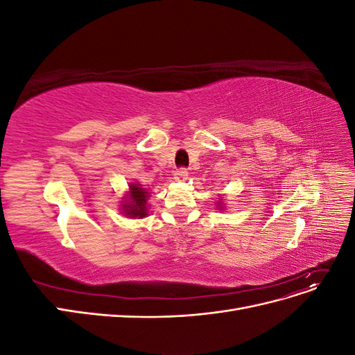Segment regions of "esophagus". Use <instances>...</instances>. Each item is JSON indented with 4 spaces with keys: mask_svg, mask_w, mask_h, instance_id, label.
I'll return each mask as SVG.
<instances>
[{
    "mask_svg": "<svg viewBox=\"0 0 355 355\" xmlns=\"http://www.w3.org/2000/svg\"><path fill=\"white\" fill-rule=\"evenodd\" d=\"M176 179H179V180H184V179H187L188 178V168H185V167H180V168H178L176 170Z\"/></svg>",
    "mask_w": 355,
    "mask_h": 355,
    "instance_id": "1",
    "label": "esophagus"
}]
</instances>
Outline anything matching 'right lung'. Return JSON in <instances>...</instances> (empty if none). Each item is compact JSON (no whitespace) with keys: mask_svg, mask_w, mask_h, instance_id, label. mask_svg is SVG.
<instances>
[{"mask_svg":"<svg viewBox=\"0 0 355 355\" xmlns=\"http://www.w3.org/2000/svg\"><path fill=\"white\" fill-rule=\"evenodd\" d=\"M148 192L137 184L130 185V201L123 206L124 213L132 218H145L146 216V198Z\"/></svg>","mask_w":355,"mask_h":355,"instance_id":"right-lung-1","label":"right lung"}]
</instances>
